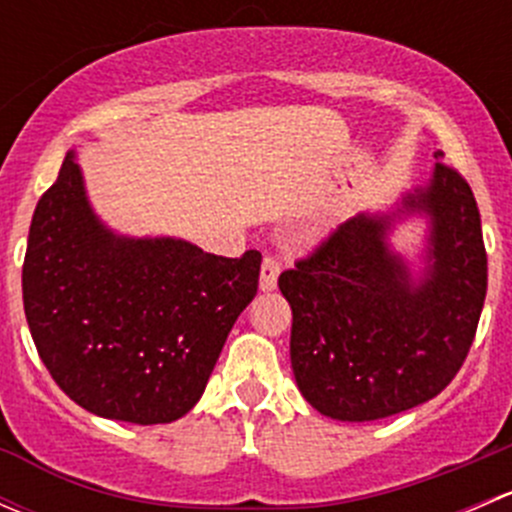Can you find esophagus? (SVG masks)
I'll list each match as a JSON object with an SVG mask.
<instances>
[{"label": "esophagus", "instance_id": "1", "mask_svg": "<svg viewBox=\"0 0 512 512\" xmlns=\"http://www.w3.org/2000/svg\"><path fill=\"white\" fill-rule=\"evenodd\" d=\"M277 277H280V260L275 255H265L260 270V289L262 292H272L277 287Z\"/></svg>", "mask_w": 512, "mask_h": 512}]
</instances>
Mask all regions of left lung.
Instances as JSON below:
<instances>
[{
	"label": "left lung",
	"mask_w": 512,
	"mask_h": 512,
	"mask_svg": "<svg viewBox=\"0 0 512 512\" xmlns=\"http://www.w3.org/2000/svg\"><path fill=\"white\" fill-rule=\"evenodd\" d=\"M411 212L432 220L421 283L385 242ZM277 285L292 307L294 379L319 414L376 421L414 409L451 384L476 339L488 257L471 185L438 160L396 213L342 223Z\"/></svg>",
	"instance_id": "8db88e82"
}]
</instances>
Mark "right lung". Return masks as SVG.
<instances>
[{
  "label": "right lung",
  "instance_id": "add662e5",
  "mask_svg": "<svg viewBox=\"0 0 512 512\" xmlns=\"http://www.w3.org/2000/svg\"><path fill=\"white\" fill-rule=\"evenodd\" d=\"M260 265L257 250L220 257L173 237L113 235L71 151L29 227L24 314L51 379L81 409L170 423L203 396Z\"/></svg>",
  "mask_w": 512,
  "mask_h": 512
}]
</instances>
